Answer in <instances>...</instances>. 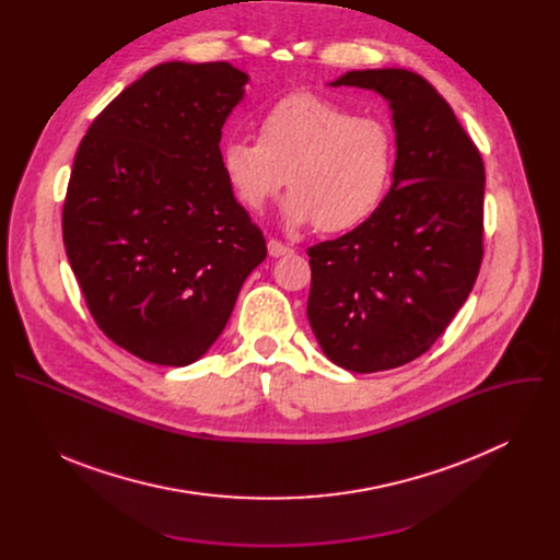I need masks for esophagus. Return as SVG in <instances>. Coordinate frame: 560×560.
<instances>
[{"mask_svg":"<svg viewBox=\"0 0 560 560\" xmlns=\"http://www.w3.org/2000/svg\"><path fill=\"white\" fill-rule=\"evenodd\" d=\"M268 253H270V257L277 259V257H283V255H290L292 248L281 244V242H277V238H270V242H268Z\"/></svg>","mask_w":560,"mask_h":560,"instance_id":"34e87169","label":"esophagus"}]
</instances>
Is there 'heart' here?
Listing matches in <instances>:
<instances>
[{
	"label": "heart",
	"mask_w": 560,
	"mask_h": 560,
	"mask_svg": "<svg viewBox=\"0 0 560 560\" xmlns=\"http://www.w3.org/2000/svg\"><path fill=\"white\" fill-rule=\"evenodd\" d=\"M394 154V135L383 119L301 93L259 117L257 141H225L221 173L250 212H264L288 179L283 221L290 228L318 223L326 232H343L383 203Z\"/></svg>",
	"instance_id": "obj_1"
}]
</instances>
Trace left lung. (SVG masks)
I'll return each instance as SVG.
<instances>
[{
  "mask_svg": "<svg viewBox=\"0 0 560 560\" xmlns=\"http://www.w3.org/2000/svg\"><path fill=\"white\" fill-rule=\"evenodd\" d=\"M328 86L365 89L392 113L394 173L378 210L307 250V322L348 372L421 357L465 303L483 259L486 168L450 104L406 68L350 70Z\"/></svg>",
  "mask_w": 560,
  "mask_h": 560,
  "instance_id": "1",
  "label": "left lung"
}]
</instances>
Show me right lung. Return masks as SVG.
Segmentation results:
<instances>
[{
  "mask_svg": "<svg viewBox=\"0 0 560 560\" xmlns=\"http://www.w3.org/2000/svg\"><path fill=\"white\" fill-rule=\"evenodd\" d=\"M250 77L166 61L91 124L72 162L63 246L104 335L184 368L223 332L266 238L221 173V128Z\"/></svg>",
  "mask_w": 560,
  "mask_h": 560,
  "instance_id": "obj_1",
  "label": "right lung"
}]
</instances>
